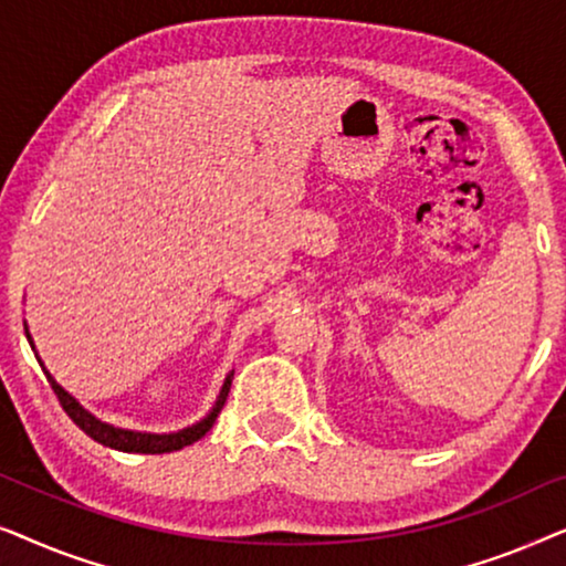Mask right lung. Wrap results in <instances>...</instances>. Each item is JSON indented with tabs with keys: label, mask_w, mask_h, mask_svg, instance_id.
Listing matches in <instances>:
<instances>
[{
	"label": "right lung",
	"mask_w": 566,
	"mask_h": 566,
	"mask_svg": "<svg viewBox=\"0 0 566 566\" xmlns=\"http://www.w3.org/2000/svg\"><path fill=\"white\" fill-rule=\"evenodd\" d=\"M28 339H30V335H28ZM231 376H234V374H231ZM231 376L227 378V384H223L221 397H219V401H216L213 412L208 415L203 422L192 424V428H188V430L169 432V436H149V432H130V430H120V428H113V424L99 422L97 417H92L87 409L80 407V401H76L74 397H69V394L61 389L56 381H53L49 370H45V378H49V384H51L53 394H56L59 405L64 407V412L69 417H72L76 428L87 432V436L92 440H97V443H103L107 448H115V451H126V453H169V451H180V448L196 443V440L203 438L206 432L213 428L216 417L221 415L223 401H227V397H229Z\"/></svg>",
	"instance_id": "obj_1"
}]
</instances>
